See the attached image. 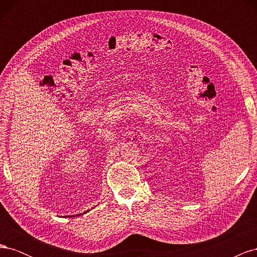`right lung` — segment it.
<instances>
[{
	"mask_svg": "<svg viewBox=\"0 0 257 257\" xmlns=\"http://www.w3.org/2000/svg\"><path fill=\"white\" fill-rule=\"evenodd\" d=\"M84 213V212H83ZM77 215H81V214H76V215H74V216H77Z\"/></svg>",
	"mask_w": 257,
	"mask_h": 257,
	"instance_id": "add662e5",
	"label": "right lung"
}]
</instances>
